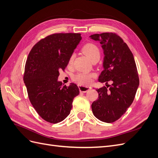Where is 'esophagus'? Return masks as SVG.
<instances>
[{
	"mask_svg": "<svg viewBox=\"0 0 158 158\" xmlns=\"http://www.w3.org/2000/svg\"><path fill=\"white\" fill-rule=\"evenodd\" d=\"M78 88L80 89V92H83V93L87 92L88 91H89L91 88H92L89 86H84V85H78Z\"/></svg>",
	"mask_w": 158,
	"mask_h": 158,
	"instance_id": "obj_1",
	"label": "esophagus"
}]
</instances>
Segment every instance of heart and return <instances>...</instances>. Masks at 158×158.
Returning <instances> with one entry per match:
<instances>
[{
  "label": "heart",
  "mask_w": 158,
  "mask_h": 158,
  "mask_svg": "<svg viewBox=\"0 0 158 158\" xmlns=\"http://www.w3.org/2000/svg\"><path fill=\"white\" fill-rule=\"evenodd\" d=\"M82 51L84 53L88 56V58L92 60L94 57L97 56H100V51L99 47L92 43H88L85 44L82 48ZM75 55L74 53L72 54L69 59V64H71L73 63ZM95 76V74L93 73H80L74 76V80L76 82L80 84H88L92 82V78Z\"/></svg>",
  "instance_id": "1"
}]
</instances>
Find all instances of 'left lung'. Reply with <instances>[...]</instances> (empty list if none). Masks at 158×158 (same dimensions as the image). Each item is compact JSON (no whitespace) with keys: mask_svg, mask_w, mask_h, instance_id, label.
Masks as SVG:
<instances>
[{"mask_svg":"<svg viewBox=\"0 0 158 158\" xmlns=\"http://www.w3.org/2000/svg\"><path fill=\"white\" fill-rule=\"evenodd\" d=\"M99 41L103 50L104 70L99 82L111 85L97 89L98 99L92 103L94 116L105 123H113L125 114L135 99L139 85L136 65L131 51L116 33H102L89 36Z\"/></svg>","mask_w":158,"mask_h":158,"instance_id":"obj_1","label":"left lung"}]
</instances>
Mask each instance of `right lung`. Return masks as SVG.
Returning a JSON list of instances; mask_svg holds the SVG:
<instances>
[{"mask_svg": "<svg viewBox=\"0 0 158 158\" xmlns=\"http://www.w3.org/2000/svg\"><path fill=\"white\" fill-rule=\"evenodd\" d=\"M81 40L80 33H55L38 41L28 55L23 74L28 97L39 115L49 123L63 121L79 94L75 84L63 85L58 77Z\"/></svg>", "mask_w": 158, "mask_h": 158, "instance_id": "obj_1", "label": "right lung"}]
</instances>
